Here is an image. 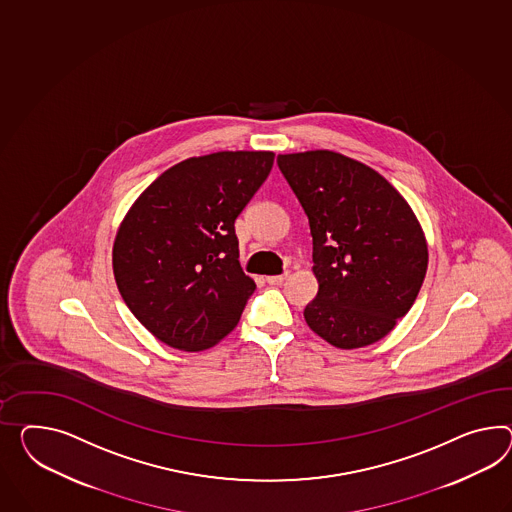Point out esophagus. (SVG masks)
<instances>
[{"label": "esophagus", "mask_w": 512, "mask_h": 512, "mask_svg": "<svg viewBox=\"0 0 512 512\" xmlns=\"http://www.w3.org/2000/svg\"><path fill=\"white\" fill-rule=\"evenodd\" d=\"M288 276L289 273H284V275L265 276V282H267V284H271V286H280Z\"/></svg>", "instance_id": "obj_1"}]
</instances>
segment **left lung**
<instances>
[{
    "mask_svg": "<svg viewBox=\"0 0 512 512\" xmlns=\"http://www.w3.org/2000/svg\"><path fill=\"white\" fill-rule=\"evenodd\" d=\"M308 215L317 297L304 319L338 349L382 340L420 293L429 252L407 200L379 172L332 150L280 154Z\"/></svg>",
    "mask_w": 512,
    "mask_h": 512,
    "instance_id": "8db88e82",
    "label": "left lung"
}]
</instances>
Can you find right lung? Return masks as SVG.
Here are the masks:
<instances>
[{
	"mask_svg": "<svg viewBox=\"0 0 512 512\" xmlns=\"http://www.w3.org/2000/svg\"><path fill=\"white\" fill-rule=\"evenodd\" d=\"M273 152H215L163 172L133 202L113 243L118 291L141 325L180 351L232 332L254 293L237 215L273 169Z\"/></svg>",
	"mask_w": 512,
	"mask_h": 512,
	"instance_id": "obj_1",
	"label": "right lung"
}]
</instances>
